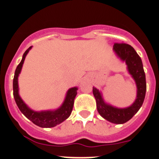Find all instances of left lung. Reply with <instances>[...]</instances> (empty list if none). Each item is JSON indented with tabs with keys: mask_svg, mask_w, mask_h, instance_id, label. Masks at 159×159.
Here are the masks:
<instances>
[{
	"mask_svg": "<svg viewBox=\"0 0 159 159\" xmlns=\"http://www.w3.org/2000/svg\"><path fill=\"white\" fill-rule=\"evenodd\" d=\"M113 51L118 58L126 63L127 71L135 82L137 87L135 100L127 107L119 108L105 102L100 91L95 87H93V95L96 100L97 111L99 115L111 123L123 124L129 121L143 105L147 91L146 75L141 58L134 48L127 43H115Z\"/></svg>",
	"mask_w": 159,
	"mask_h": 159,
	"instance_id": "left-lung-1",
	"label": "left lung"
}]
</instances>
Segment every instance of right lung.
I'll use <instances>...</instances> for the list:
<instances>
[{
  "instance_id": "right-lung-1",
  "label": "right lung",
  "mask_w": 159,
  "mask_h": 159,
  "mask_svg": "<svg viewBox=\"0 0 159 159\" xmlns=\"http://www.w3.org/2000/svg\"><path fill=\"white\" fill-rule=\"evenodd\" d=\"M32 48V46L25 51L24 53L22 60L15 71L13 78V96L16 103L20 111L22 112L24 116L32 121V123L36 124V126L44 128H49V127H54L57 125L60 124L62 122L69 117L72 111L73 105H74V99L77 95V87H74L67 92L65 99L63 102L62 105L56 110H48L41 111H36L32 110L30 107L23 101L19 95V86H18V76L21 71L22 66H23L24 61L25 57Z\"/></svg>"
}]
</instances>
